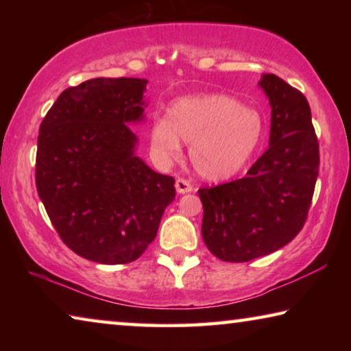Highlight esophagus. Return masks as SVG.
Here are the masks:
<instances>
[{"label":"esophagus","mask_w":351,"mask_h":351,"mask_svg":"<svg viewBox=\"0 0 351 351\" xmlns=\"http://www.w3.org/2000/svg\"><path fill=\"white\" fill-rule=\"evenodd\" d=\"M175 186H176L178 193H189V192H192V190H193L192 184H190L187 180H184V178H178Z\"/></svg>","instance_id":"34e87169"}]
</instances>
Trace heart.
Returning <instances> with one entry per match:
<instances>
[{
    "mask_svg": "<svg viewBox=\"0 0 351 351\" xmlns=\"http://www.w3.org/2000/svg\"><path fill=\"white\" fill-rule=\"evenodd\" d=\"M169 119H154L152 145L164 159L181 154V141L192 144L190 159L195 170L207 180L235 175L257 148L263 123L254 108L240 100L209 94L175 100Z\"/></svg>",
    "mask_w": 351,
    "mask_h": 351,
    "instance_id": "1",
    "label": "heart"
}]
</instances>
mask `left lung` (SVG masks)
<instances>
[{"label":"left lung","instance_id":"left-lung-1","mask_svg":"<svg viewBox=\"0 0 351 351\" xmlns=\"http://www.w3.org/2000/svg\"><path fill=\"white\" fill-rule=\"evenodd\" d=\"M271 104L269 147L240 180L198 190L201 234L217 258L245 263L300 232L319 175V142L306 97L276 74L260 82Z\"/></svg>","mask_w":351,"mask_h":351}]
</instances>
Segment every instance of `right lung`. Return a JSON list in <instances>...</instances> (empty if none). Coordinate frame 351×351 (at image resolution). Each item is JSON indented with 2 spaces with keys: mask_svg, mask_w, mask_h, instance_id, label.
Listing matches in <instances>:
<instances>
[{
  "mask_svg": "<svg viewBox=\"0 0 351 351\" xmlns=\"http://www.w3.org/2000/svg\"><path fill=\"white\" fill-rule=\"evenodd\" d=\"M147 80L99 77L69 86L40 125L35 184L71 251L104 265L132 263L175 199L173 176L134 156Z\"/></svg>",
  "mask_w": 351,
  "mask_h": 351,
  "instance_id": "1",
  "label": "right lung"
}]
</instances>
